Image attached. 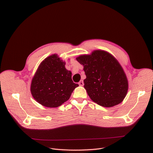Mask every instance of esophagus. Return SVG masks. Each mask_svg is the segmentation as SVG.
<instances>
[{
  "instance_id": "1",
  "label": "esophagus",
  "mask_w": 153,
  "mask_h": 153,
  "mask_svg": "<svg viewBox=\"0 0 153 153\" xmlns=\"http://www.w3.org/2000/svg\"><path fill=\"white\" fill-rule=\"evenodd\" d=\"M79 85H80V86H83V85H84V83H83V80H80L79 82Z\"/></svg>"
}]
</instances>
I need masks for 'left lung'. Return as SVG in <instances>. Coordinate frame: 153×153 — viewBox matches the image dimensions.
Segmentation results:
<instances>
[{
  "instance_id": "8db88e82",
  "label": "left lung",
  "mask_w": 153,
  "mask_h": 153,
  "mask_svg": "<svg viewBox=\"0 0 153 153\" xmlns=\"http://www.w3.org/2000/svg\"><path fill=\"white\" fill-rule=\"evenodd\" d=\"M76 60L83 66L84 88L90 99L107 108L120 103L128 90L126 74L118 60L110 53L96 50L81 54Z\"/></svg>"
}]
</instances>
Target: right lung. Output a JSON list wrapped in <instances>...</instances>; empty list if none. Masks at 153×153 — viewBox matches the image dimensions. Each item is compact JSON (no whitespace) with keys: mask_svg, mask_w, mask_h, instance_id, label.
Returning <instances> with one entry per match:
<instances>
[{"mask_svg":"<svg viewBox=\"0 0 153 153\" xmlns=\"http://www.w3.org/2000/svg\"><path fill=\"white\" fill-rule=\"evenodd\" d=\"M57 54L46 57L39 65L31 80L30 91L37 102L47 108H57L67 102L79 86L71 79V71Z\"/></svg>","mask_w":153,"mask_h":153,"instance_id":"add662e5","label":"right lung"}]
</instances>
